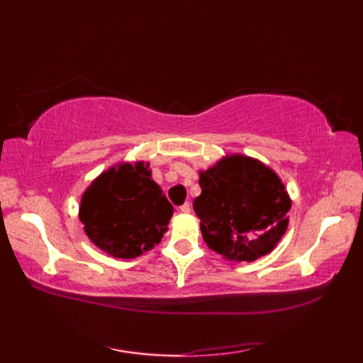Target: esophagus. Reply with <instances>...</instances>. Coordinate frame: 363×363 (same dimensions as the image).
<instances>
[{
    "label": "esophagus",
    "mask_w": 363,
    "mask_h": 363,
    "mask_svg": "<svg viewBox=\"0 0 363 363\" xmlns=\"http://www.w3.org/2000/svg\"><path fill=\"white\" fill-rule=\"evenodd\" d=\"M179 211H181L182 213H190V211H191L190 203H184V204L179 207Z\"/></svg>",
    "instance_id": "esophagus-1"
}]
</instances>
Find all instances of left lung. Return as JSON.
<instances>
[{
  "instance_id": "8db88e82",
  "label": "left lung",
  "mask_w": 363,
  "mask_h": 363,
  "mask_svg": "<svg viewBox=\"0 0 363 363\" xmlns=\"http://www.w3.org/2000/svg\"><path fill=\"white\" fill-rule=\"evenodd\" d=\"M194 209L211 250L234 262L272 252L289 228L291 199L281 177L260 160L233 154L199 172Z\"/></svg>"
}]
</instances>
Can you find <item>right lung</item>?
<instances>
[{
	"label": "right lung",
	"mask_w": 363,
	"mask_h": 363,
	"mask_svg": "<svg viewBox=\"0 0 363 363\" xmlns=\"http://www.w3.org/2000/svg\"><path fill=\"white\" fill-rule=\"evenodd\" d=\"M173 215L164 191L151 179L148 162H120L99 174L81 196L79 220L96 248L117 259L152 250Z\"/></svg>",
	"instance_id": "right-lung-1"
}]
</instances>
